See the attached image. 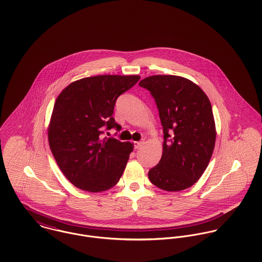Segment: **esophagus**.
<instances>
[{"label": "esophagus", "instance_id": "obj_1", "mask_svg": "<svg viewBox=\"0 0 262 262\" xmlns=\"http://www.w3.org/2000/svg\"><path fill=\"white\" fill-rule=\"evenodd\" d=\"M143 144H144V141H137V142H134V148H135V149H138V148H140Z\"/></svg>", "mask_w": 262, "mask_h": 262}]
</instances>
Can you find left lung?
Masks as SVG:
<instances>
[{
	"instance_id": "left-lung-1",
	"label": "left lung",
	"mask_w": 262,
	"mask_h": 262,
	"mask_svg": "<svg viewBox=\"0 0 262 262\" xmlns=\"http://www.w3.org/2000/svg\"><path fill=\"white\" fill-rule=\"evenodd\" d=\"M139 85L155 100L163 127L162 156L148 171L150 182L167 191L191 187L206 170L215 147L210 100L200 86L182 76L152 75Z\"/></svg>"
}]
</instances>
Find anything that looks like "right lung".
<instances>
[{
    "mask_svg": "<svg viewBox=\"0 0 262 262\" xmlns=\"http://www.w3.org/2000/svg\"><path fill=\"white\" fill-rule=\"evenodd\" d=\"M139 79V75L85 77L57 97L48 141L59 168L75 187L99 192L119 182L133 144L104 134L113 128L121 130L113 118L116 101Z\"/></svg>",
    "mask_w": 262,
    "mask_h": 262,
    "instance_id": "add662e5",
    "label": "right lung"
}]
</instances>
